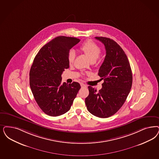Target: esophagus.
Segmentation results:
<instances>
[{"label": "esophagus", "instance_id": "obj_1", "mask_svg": "<svg viewBox=\"0 0 159 159\" xmlns=\"http://www.w3.org/2000/svg\"><path fill=\"white\" fill-rule=\"evenodd\" d=\"M80 85H81L82 88H86V86L84 84H83V83H81Z\"/></svg>", "mask_w": 159, "mask_h": 159}]
</instances>
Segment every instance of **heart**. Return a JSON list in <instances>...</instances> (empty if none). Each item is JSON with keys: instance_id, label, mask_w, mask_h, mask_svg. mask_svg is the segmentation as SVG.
I'll return each mask as SVG.
<instances>
[{"instance_id": "obj_1", "label": "heart", "mask_w": 159, "mask_h": 159, "mask_svg": "<svg viewBox=\"0 0 159 159\" xmlns=\"http://www.w3.org/2000/svg\"><path fill=\"white\" fill-rule=\"evenodd\" d=\"M80 49L88 56L89 60L92 62H94L97 60L101 53V49L99 45L92 40H88L83 43ZM75 56L76 54L75 51L73 50H70L68 54V61L70 64L73 63Z\"/></svg>"}]
</instances>
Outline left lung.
<instances>
[{"label": "left lung", "mask_w": 159, "mask_h": 159, "mask_svg": "<svg viewBox=\"0 0 159 159\" xmlns=\"http://www.w3.org/2000/svg\"><path fill=\"white\" fill-rule=\"evenodd\" d=\"M95 39L104 44L106 51L98 73L104 82L98 92L92 86L88 87L89 94L85 103L91 114L107 118L115 115L125 102L131 88L132 72L125 52L115 41L104 37Z\"/></svg>", "instance_id": "8db88e82"}]
</instances>
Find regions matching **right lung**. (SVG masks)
<instances>
[{"instance_id":"obj_1","label":"right lung","mask_w":159,"mask_h":159,"mask_svg":"<svg viewBox=\"0 0 159 159\" xmlns=\"http://www.w3.org/2000/svg\"><path fill=\"white\" fill-rule=\"evenodd\" d=\"M76 38L58 36L43 46L33 60L30 87L39 107L50 116L68 111L80 89L79 83L61 84V75L69 67V50L80 42Z\"/></svg>"}]
</instances>
